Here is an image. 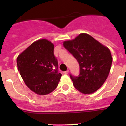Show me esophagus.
Returning <instances> with one entry per match:
<instances>
[{
    "instance_id": "obj_1",
    "label": "esophagus",
    "mask_w": 126,
    "mask_h": 126,
    "mask_svg": "<svg viewBox=\"0 0 126 126\" xmlns=\"http://www.w3.org/2000/svg\"><path fill=\"white\" fill-rule=\"evenodd\" d=\"M69 73V70H67L66 71H64V74H67Z\"/></svg>"
}]
</instances>
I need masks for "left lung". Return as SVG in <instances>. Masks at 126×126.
<instances>
[{"label":"left lung","mask_w":126,"mask_h":126,"mask_svg":"<svg viewBox=\"0 0 126 126\" xmlns=\"http://www.w3.org/2000/svg\"><path fill=\"white\" fill-rule=\"evenodd\" d=\"M63 45L79 64L78 76L70 74L75 88L84 94L96 92L103 85L110 71V51L86 33H81L73 40L65 41Z\"/></svg>","instance_id":"8db88e82"}]
</instances>
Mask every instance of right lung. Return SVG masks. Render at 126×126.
<instances>
[{"mask_svg": "<svg viewBox=\"0 0 126 126\" xmlns=\"http://www.w3.org/2000/svg\"><path fill=\"white\" fill-rule=\"evenodd\" d=\"M53 49L52 42L41 39L33 42L17 58L18 71L26 85L38 94L53 92L62 76L58 72Z\"/></svg>", "mask_w": 126, "mask_h": 126, "instance_id": "1", "label": "right lung"}]
</instances>
